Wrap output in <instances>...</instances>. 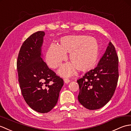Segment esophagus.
<instances>
[{"label":"esophagus","mask_w":131,"mask_h":131,"mask_svg":"<svg viewBox=\"0 0 131 131\" xmlns=\"http://www.w3.org/2000/svg\"><path fill=\"white\" fill-rule=\"evenodd\" d=\"M64 82H65L66 83H69V82H70L71 80H69V78H65L64 79Z\"/></svg>","instance_id":"34e87169"}]
</instances>
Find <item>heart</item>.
Wrapping results in <instances>:
<instances>
[{
  "instance_id": "obj_1",
  "label": "heart",
  "mask_w": 131,
  "mask_h": 131,
  "mask_svg": "<svg viewBox=\"0 0 131 131\" xmlns=\"http://www.w3.org/2000/svg\"><path fill=\"white\" fill-rule=\"evenodd\" d=\"M60 45L51 43L46 53V60L51 67L56 68L67 59L70 53L72 63H66L59 70L63 76H69L77 68L86 71L92 68L97 59L99 45L94 38L86 36H66L61 39Z\"/></svg>"
}]
</instances>
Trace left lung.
<instances>
[{"label":"left lung","mask_w":131,"mask_h":131,"mask_svg":"<svg viewBox=\"0 0 131 131\" xmlns=\"http://www.w3.org/2000/svg\"><path fill=\"white\" fill-rule=\"evenodd\" d=\"M118 62L115 47L109 42L96 67L77 81L80 88L78 99L81 105L89 110H96L109 102L117 85Z\"/></svg>","instance_id":"8db88e82"}]
</instances>
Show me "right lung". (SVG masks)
<instances>
[{"label":"right lung","mask_w":131,"mask_h":131,"mask_svg":"<svg viewBox=\"0 0 131 131\" xmlns=\"http://www.w3.org/2000/svg\"><path fill=\"white\" fill-rule=\"evenodd\" d=\"M43 31H37L23 43L17 61L18 81L25 101L37 112L45 113L56 106L64 82L43 60Z\"/></svg>","instance_id":"1"}]
</instances>
